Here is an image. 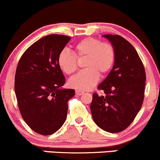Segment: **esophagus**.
Returning a JSON list of instances; mask_svg holds the SVG:
<instances>
[{"mask_svg": "<svg viewBox=\"0 0 160 160\" xmlns=\"http://www.w3.org/2000/svg\"><path fill=\"white\" fill-rule=\"evenodd\" d=\"M83 93H84V92L79 91V90H76V91H75V94H76L77 96H82Z\"/></svg>", "mask_w": 160, "mask_h": 160, "instance_id": "obj_1", "label": "esophagus"}]
</instances>
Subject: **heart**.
<instances>
[{
	"mask_svg": "<svg viewBox=\"0 0 160 160\" xmlns=\"http://www.w3.org/2000/svg\"><path fill=\"white\" fill-rule=\"evenodd\" d=\"M85 58V70L71 78V87L79 90H88L99 79V74L105 75L113 68L115 61V50L109 42H102L94 37L82 39L74 46V53L64 50L58 58L60 68L68 75H72L78 69V60Z\"/></svg>",
	"mask_w": 160,
	"mask_h": 160,
	"instance_id": "obj_1",
	"label": "heart"
}]
</instances>
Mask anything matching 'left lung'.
<instances>
[{"label": "left lung", "instance_id": "1", "mask_svg": "<svg viewBox=\"0 0 160 160\" xmlns=\"http://www.w3.org/2000/svg\"><path fill=\"white\" fill-rule=\"evenodd\" d=\"M113 47L115 61L107 78L98 85L105 94H92L90 105L94 122L102 130L118 133L127 128L144 100L145 71L134 47L119 35H103Z\"/></svg>", "mask_w": 160, "mask_h": 160}]
</instances>
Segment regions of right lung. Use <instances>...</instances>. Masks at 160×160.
Masks as SVG:
<instances>
[{"mask_svg":"<svg viewBox=\"0 0 160 160\" xmlns=\"http://www.w3.org/2000/svg\"><path fill=\"white\" fill-rule=\"evenodd\" d=\"M71 38L48 35L30 46L18 61L15 91L22 117L38 134L50 135L65 122L75 90L61 88L65 78L58 58Z\"/></svg>","mask_w":160,"mask_h":160,"instance_id":"add662e5","label":"right lung"}]
</instances>
